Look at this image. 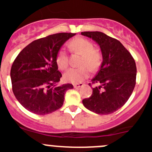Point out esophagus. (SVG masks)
Segmentation results:
<instances>
[{
    "label": "esophagus",
    "mask_w": 152,
    "mask_h": 152,
    "mask_svg": "<svg viewBox=\"0 0 152 152\" xmlns=\"http://www.w3.org/2000/svg\"><path fill=\"white\" fill-rule=\"evenodd\" d=\"M83 85H84L83 83H76L73 85V87H74L75 88H79V87H82Z\"/></svg>",
    "instance_id": "34e87169"
}]
</instances>
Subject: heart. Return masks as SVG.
<instances>
[{
    "label": "heart",
    "mask_w": 152,
    "mask_h": 152,
    "mask_svg": "<svg viewBox=\"0 0 152 152\" xmlns=\"http://www.w3.org/2000/svg\"><path fill=\"white\" fill-rule=\"evenodd\" d=\"M69 48L74 53L82 55L79 68H71L65 73V79L71 83H79L87 79L90 75V69L96 70L100 66L102 61V53L89 39L82 37L73 39ZM58 66L62 70H66L70 64L68 53L65 49H62L56 58Z\"/></svg>",
    "instance_id": "heart-1"
}]
</instances>
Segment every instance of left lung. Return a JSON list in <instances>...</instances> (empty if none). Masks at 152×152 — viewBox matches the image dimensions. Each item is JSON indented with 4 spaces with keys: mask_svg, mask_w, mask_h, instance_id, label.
Returning a JSON list of instances; mask_svg holds the SVG:
<instances>
[{
    "mask_svg": "<svg viewBox=\"0 0 152 152\" xmlns=\"http://www.w3.org/2000/svg\"><path fill=\"white\" fill-rule=\"evenodd\" d=\"M101 48L103 56L101 67L92 79L95 85L91 96L82 100L90 111L99 115L115 113L125 104L136 84L137 67L134 58L120 41L100 31H84Z\"/></svg>",
    "mask_w": 152,
    "mask_h": 152,
    "instance_id": "8db88e82",
    "label": "left lung"
}]
</instances>
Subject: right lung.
<instances>
[{
	"mask_svg": "<svg viewBox=\"0 0 152 152\" xmlns=\"http://www.w3.org/2000/svg\"><path fill=\"white\" fill-rule=\"evenodd\" d=\"M76 34L57 33L36 39L24 48L11 68L12 91L18 102L31 113L49 114L63 105L71 84L57 85L62 73L56 58L62 45Z\"/></svg>",
	"mask_w": 152,
	"mask_h": 152,
	"instance_id": "right-lung-1",
	"label": "right lung"
}]
</instances>
